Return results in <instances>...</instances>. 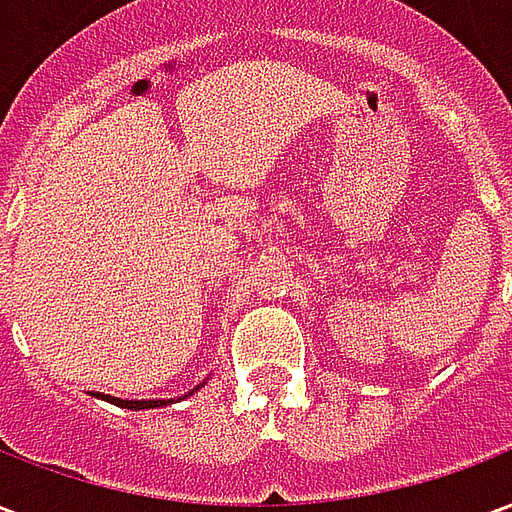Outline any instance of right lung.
<instances>
[{
  "mask_svg": "<svg viewBox=\"0 0 512 512\" xmlns=\"http://www.w3.org/2000/svg\"><path fill=\"white\" fill-rule=\"evenodd\" d=\"M205 384H208V378H205L202 384L194 386L189 395H194V392H197V389H202ZM90 395L101 397V400H106V403H115V406H120V408H131V411H145V408H164V406H169V403H178V400H180V397H178V400H175V397H169V400H161V397H158V400H128V397H112V395H104V392H90ZM189 395H183V397H189Z\"/></svg>",
  "mask_w": 512,
  "mask_h": 512,
  "instance_id": "1",
  "label": "right lung"
}]
</instances>
